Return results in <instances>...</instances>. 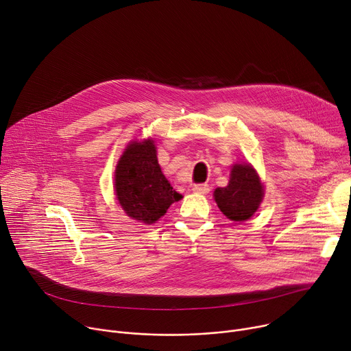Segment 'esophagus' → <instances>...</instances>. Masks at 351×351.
Here are the masks:
<instances>
[{"mask_svg":"<svg viewBox=\"0 0 351 351\" xmlns=\"http://www.w3.org/2000/svg\"><path fill=\"white\" fill-rule=\"evenodd\" d=\"M193 192L195 193H200V195H206L210 192V186L207 183H199V184H195L193 186Z\"/></svg>","mask_w":351,"mask_h":351,"instance_id":"obj_1","label":"esophagus"}]
</instances>
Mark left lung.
Returning <instances> with one entry per match:
<instances>
[{
	"instance_id": "left-lung-1",
	"label": "left lung",
	"mask_w": 351,
	"mask_h": 351,
	"mask_svg": "<svg viewBox=\"0 0 351 351\" xmlns=\"http://www.w3.org/2000/svg\"><path fill=\"white\" fill-rule=\"evenodd\" d=\"M263 195V186L254 169L247 164H237L231 169L228 186L217 187L214 199L227 218L245 221L256 213Z\"/></svg>"
}]
</instances>
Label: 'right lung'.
<instances>
[{
  "label": "right lung",
  "mask_w": 351,
  "mask_h": 351,
  "mask_svg": "<svg viewBox=\"0 0 351 351\" xmlns=\"http://www.w3.org/2000/svg\"><path fill=\"white\" fill-rule=\"evenodd\" d=\"M114 189L125 214L148 226L182 199L159 168L152 140L133 141L125 148L114 172Z\"/></svg>",
  "instance_id": "add662e5"
}]
</instances>
